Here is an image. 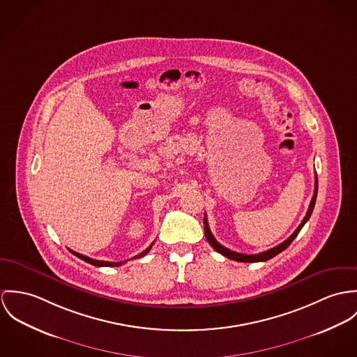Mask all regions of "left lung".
I'll return each instance as SVG.
<instances>
[{
  "label": "left lung",
  "instance_id": "obj_1",
  "mask_svg": "<svg viewBox=\"0 0 357 357\" xmlns=\"http://www.w3.org/2000/svg\"><path fill=\"white\" fill-rule=\"evenodd\" d=\"M317 172H315V189H314V197L311 199L310 208H308L307 215L304 216V219H303L301 225L296 229V231H294L290 237L287 238L286 241H283L282 243H279V245L275 246V248H271V249H268V250H266V252H260V253H257V255H243V253H238V252H234V250H230V249L225 248L223 245H220V243L215 239V237L212 236V233H211V230H209V226H208L206 213H204V231H205V238H206V241L209 242V245H211V246H212L218 253H220V255H223V256H226V257H229V259H231V260L241 261V263H257V261H267V260L273 259L274 256H277L278 253H280L282 250H284V249H286V248L293 242V239L297 237V234L300 233V230L304 227V225H305V223L308 222V219L311 218V213H312L314 206H315V202H317Z\"/></svg>",
  "mask_w": 357,
  "mask_h": 357
}]
</instances>
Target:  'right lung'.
<instances>
[{"instance_id":"right-lung-1","label":"right lung","mask_w":357,"mask_h":357,"mask_svg":"<svg viewBox=\"0 0 357 357\" xmlns=\"http://www.w3.org/2000/svg\"><path fill=\"white\" fill-rule=\"evenodd\" d=\"M152 245L153 243H151V246L149 248H146L142 253H139V255H137L135 257H142V256H145L151 249H152ZM77 257H79L82 259L83 261H86V263H89V264H91V266H96V267H119L121 266L123 263H126V261H120V263H112V261H104V260H96V259H90V257H87V256H84V255H80V253H77V252H74V250H71ZM135 257H132V259H135Z\"/></svg>"}]
</instances>
